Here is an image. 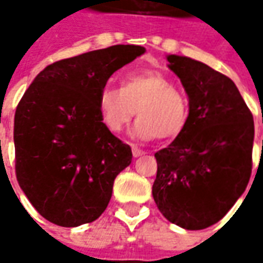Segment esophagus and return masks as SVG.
<instances>
[{
    "instance_id": "1",
    "label": "esophagus",
    "mask_w": 263,
    "mask_h": 263,
    "mask_svg": "<svg viewBox=\"0 0 263 263\" xmlns=\"http://www.w3.org/2000/svg\"><path fill=\"white\" fill-rule=\"evenodd\" d=\"M132 152H133V157L137 158V157H140V155H143L145 152L140 149V147H137V146H133L132 147Z\"/></svg>"
}]
</instances>
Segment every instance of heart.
<instances>
[{"label":"heart","instance_id":"heart-1","mask_svg":"<svg viewBox=\"0 0 263 263\" xmlns=\"http://www.w3.org/2000/svg\"><path fill=\"white\" fill-rule=\"evenodd\" d=\"M98 111L108 132H123L139 117L135 135L140 139L177 137L189 121V99L161 71L142 70L127 74L121 87L105 86L98 96Z\"/></svg>","mask_w":263,"mask_h":263}]
</instances>
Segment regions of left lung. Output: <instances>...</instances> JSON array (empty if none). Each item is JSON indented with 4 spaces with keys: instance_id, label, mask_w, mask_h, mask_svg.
<instances>
[{
    "instance_id": "left-lung-1",
    "label": "left lung",
    "mask_w": 263,
    "mask_h": 263,
    "mask_svg": "<svg viewBox=\"0 0 263 263\" xmlns=\"http://www.w3.org/2000/svg\"><path fill=\"white\" fill-rule=\"evenodd\" d=\"M167 60L189 95V121L155 154L152 195L170 222L203 230L222 219L248 187L253 116L230 77L187 57Z\"/></svg>"
}]
</instances>
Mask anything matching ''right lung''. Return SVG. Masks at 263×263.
Masks as SVG:
<instances>
[{
    "label": "right lung",
    "mask_w": 263,
    "mask_h": 263,
    "mask_svg": "<svg viewBox=\"0 0 263 263\" xmlns=\"http://www.w3.org/2000/svg\"><path fill=\"white\" fill-rule=\"evenodd\" d=\"M139 45H114L45 67L14 116L15 177L49 222L77 227L102 215L114 180L132 149L108 132L98 96L118 68L142 55Z\"/></svg>",
    "instance_id": "obj_1"
}]
</instances>
